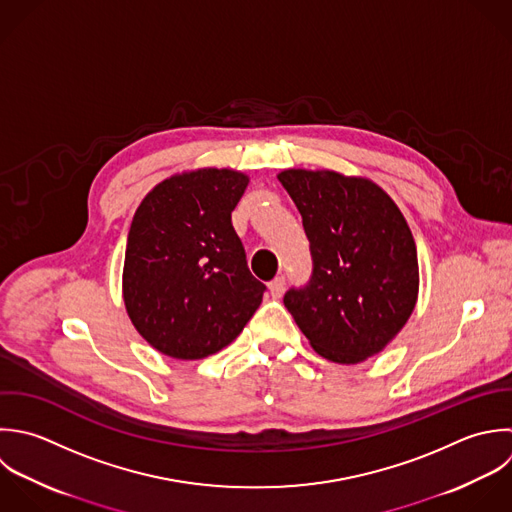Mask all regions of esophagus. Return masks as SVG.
Here are the masks:
<instances>
[{"label":"esophagus","instance_id":"34e87169","mask_svg":"<svg viewBox=\"0 0 512 512\" xmlns=\"http://www.w3.org/2000/svg\"><path fill=\"white\" fill-rule=\"evenodd\" d=\"M269 291L275 299H279L285 291V277H275L271 283H269Z\"/></svg>","mask_w":512,"mask_h":512}]
</instances>
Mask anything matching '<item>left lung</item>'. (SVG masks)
<instances>
[{
  "mask_svg": "<svg viewBox=\"0 0 512 512\" xmlns=\"http://www.w3.org/2000/svg\"><path fill=\"white\" fill-rule=\"evenodd\" d=\"M309 239L313 273L283 303L311 347L353 365L383 351L409 321L419 295L413 233L373 181L335 171L277 175Z\"/></svg>",
  "mask_w": 512,
  "mask_h": 512,
  "instance_id": "left-lung-1",
  "label": "left lung"
}]
</instances>
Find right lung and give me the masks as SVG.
Here are the masks:
<instances>
[{"label": "right lung", "mask_w": 512, "mask_h": 512, "mask_svg": "<svg viewBox=\"0 0 512 512\" xmlns=\"http://www.w3.org/2000/svg\"><path fill=\"white\" fill-rule=\"evenodd\" d=\"M249 177L197 169L155 185L137 207L125 247L123 301L139 335L173 359L227 347L261 305L231 211Z\"/></svg>", "instance_id": "add662e5"}]
</instances>
